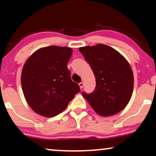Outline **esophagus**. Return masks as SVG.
Wrapping results in <instances>:
<instances>
[{"mask_svg":"<svg viewBox=\"0 0 156 156\" xmlns=\"http://www.w3.org/2000/svg\"><path fill=\"white\" fill-rule=\"evenodd\" d=\"M79 86H80V89H82V88L83 87V82H80V83H79Z\"/></svg>","mask_w":156,"mask_h":156,"instance_id":"esophagus-1","label":"esophagus"}]
</instances>
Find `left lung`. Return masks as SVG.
I'll return each instance as SVG.
<instances>
[{"mask_svg":"<svg viewBox=\"0 0 156 156\" xmlns=\"http://www.w3.org/2000/svg\"><path fill=\"white\" fill-rule=\"evenodd\" d=\"M91 66L96 86L91 94H82L101 116L118 113L126 107L132 95L134 76L127 60L104 44L79 48Z\"/></svg>","mask_w":156,"mask_h":156,"instance_id":"obj_1","label":"left lung"}]
</instances>
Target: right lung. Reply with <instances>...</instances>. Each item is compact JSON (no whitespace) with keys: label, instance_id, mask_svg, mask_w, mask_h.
<instances>
[{"label":"right lung","instance_id":"obj_1","mask_svg":"<svg viewBox=\"0 0 156 156\" xmlns=\"http://www.w3.org/2000/svg\"><path fill=\"white\" fill-rule=\"evenodd\" d=\"M72 54L68 47L51 46L39 49L26 61L21 76L22 91L37 113L56 116L80 91L67 66Z\"/></svg>","mask_w":156,"mask_h":156}]
</instances>
